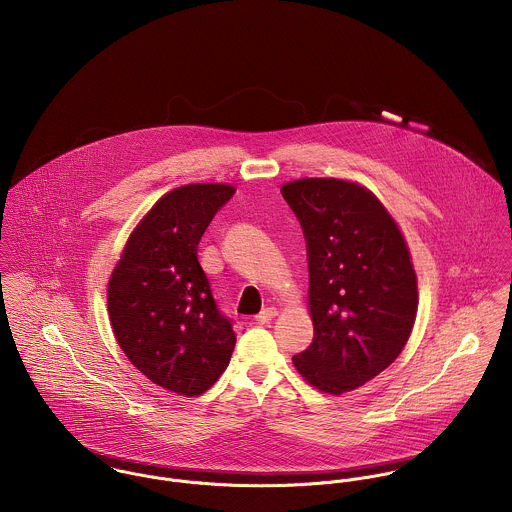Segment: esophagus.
<instances>
[{
	"label": "esophagus",
	"instance_id": "esophagus-1",
	"mask_svg": "<svg viewBox=\"0 0 512 512\" xmlns=\"http://www.w3.org/2000/svg\"><path fill=\"white\" fill-rule=\"evenodd\" d=\"M276 315H278V311H276L274 307H266V309H262V311L254 317V321H256L258 325H266V323H270Z\"/></svg>",
	"mask_w": 512,
	"mask_h": 512
}]
</instances>
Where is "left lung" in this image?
Returning a JSON list of instances; mask_svg holds the SVG:
<instances>
[{
  "mask_svg": "<svg viewBox=\"0 0 512 512\" xmlns=\"http://www.w3.org/2000/svg\"><path fill=\"white\" fill-rule=\"evenodd\" d=\"M282 197L305 236L313 319V341L293 365L321 392L355 390L392 365L412 333L418 286L408 246L357 183L299 179Z\"/></svg>",
  "mask_w": 512,
  "mask_h": 512,
  "instance_id": "1",
  "label": "left lung"
}]
</instances>
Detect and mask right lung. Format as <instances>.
I'll return each mask as SVG.
<instances>
[{"mask_svg":"<svg viewBox=\"0 0 512 512\" xmlns=\"http://www.w3.org/2000/svg\"><path fill=\"white\" fill-rule=\"evenodd\" d=\"M232 195L234 187L219 183L167 193L130 236L108 284L110 323L130 363L183 396L209 390L236 343L197 258L201 236Z\"/></svg>","mask_w":512,"mask_h":512,"instance_id":"1","label":"right lung"}]
</instances>
